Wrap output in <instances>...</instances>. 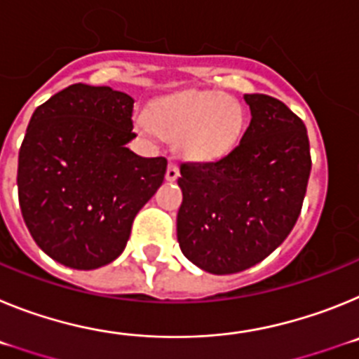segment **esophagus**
Segmentation results:
<instances>
[{
	"label": "esophagus",
	"mask_w": 359,
	"mask_h": 359,
	"mask_svg": "<svg viewBox=\"0 0 359 359\" xmlns=\"http://www.w3.org/2000/svg\"><path fill=\"white\" fill-rule=\"evenodd\" d=\"M177 176H180V169H177L176 163L170 161L169 167H167V172H165V177H167L169 182H174V180H177Z\"/></svg>",
	"instance_id": "esophagus-1"
}]
</instances>
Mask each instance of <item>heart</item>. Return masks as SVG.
<instances>
[{
	"label": "heart",
	"instance_id": "obj_1",
	"mask_svg": "<svg viewBox=\"0 0 359 359\" xmlns=\"http://www.w3.org/2000/svg\"><path fill=\"white\" fill-rule=\"evenodd\" d=\"M244 109L233 97L219 91H182L156 100L145 115L136 116V128L145 135L177 138L183 156L212 161L236 147L244 129Z\"/></svg>",
	"mask_w": 359,
	"mask_h": 359
}]
</instances>
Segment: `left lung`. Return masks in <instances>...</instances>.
Masks as SVG:
<instances>
[{
    "mask_svg": "<svg viewBox=\"0 0 359 359\" xmlns=\"http://www.w3.org/2000/svg\"><path fill=\"white\" fill-rule=\"evenodd\" d=\"M244 100L252 120L239 145L217 161L180 165L177 243L190 262L214 275L252 268L284 243L311 172L302 120L269 95Z\"/></svg>",
    "mask_w": 359,
    "mask_h": 359,
    "instance_id": "left-lung-1",
    "label": "left lung"
}]
</instances>
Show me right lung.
Segmentation results:
<instances>
[{
  "instance_id": "add662e5",
  "label": "right lung",
  "mask_w": 359,
  "mask_h": 359,
  "mask_svg": "<svg viewBox=\"0 0 359 359\" xmlns=\"http://www.w3.org/2000/svg\"><path fill=\"white\" fill-rule=\"evenodd\" d=\"M128 93L72 84L41 104L19 149L18 196L30 236L73 269L113 262L136 214L163 183L167 160L126 147L135 138Z\"/></svg>"
}]
</instances>
